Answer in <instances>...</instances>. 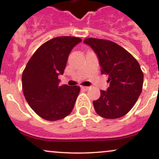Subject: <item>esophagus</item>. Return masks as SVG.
<instances>
[{
    "mask_svg": "<svg viewBox=\"0 0 159 159\" xmlns=\"http://www.w3.org/2000/svg\"><path fill=\"white\" fill-rule=\"evenodd\" d=\"M89 88H90V87H84V86H82V87H81L82 90H85V91L88 90Z\"/></svg>",
    "mask_w": 159,
    "mask_h": 159,
    "instance_id": "esophagus-1",
    "label": "esophagus"
}]
</instances>
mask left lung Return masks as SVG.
Instances as JSON below:
<instances>
[{
	"label": "left lung",
	"instance_id": "obj_1",
	"mask_svg": "<svg viewBox=\"0 0 159 159\" xmlns=\"http://www.w3.org/2000/svg\"><path fill=\"white\" fill-rule=\"evenodd\" d=\"M84 43L98 57L102 74L108 76L110 87L93 101L95 111L105 119H117L132 108L141 93L143 74L135 58L110 40L87 38Z\"/></svg>",
	"mask_w": 159,
	"mask_h": 159
}]
</instances>
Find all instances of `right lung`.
<instances>
[{
    "label": "right lung",
    "mask_w": 159,
    "mask_h": 159,
    "mask_svg": "<svg viewBox=\"0 0 159 159\" xmlns=\"http://www.w3.org/2000/svg\"><path fill=\"white\" fill-rule=\"evenodd\" d=\"M81 39L75 36L53 38L34 52L24 69V96L37 115L48 121L66 117L72 112L80 93L78 86L59 85L68 57Z\"/></svg>",
    "instance_id": "1"
}]
</instances>
